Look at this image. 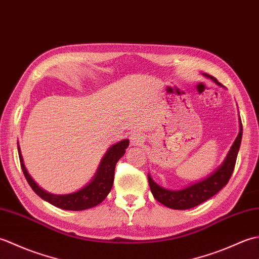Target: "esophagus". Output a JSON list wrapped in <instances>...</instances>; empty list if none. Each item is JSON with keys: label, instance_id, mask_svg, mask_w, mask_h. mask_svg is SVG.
Segmentation results:
<instances>
[{"label": "esophagus", "instance_id": "1", "mask_svg": "<svg viewBox=\"0 0 259 259\" xmlns=\"http://www.w3.org/2000/svg\"><path fill=\"white\" fill-rule=\"evenodd\" d=\"M130 141L135 146H140L145 142V137L139 133H135L130 136Z\"/></svg>", "mask_w": 259, "mask_h": 259}]
</instances>
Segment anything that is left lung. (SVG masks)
I'll use <instances>...</instances> for the list:
<instances>
[{
	"mask_svg": "<svg viewBox=\"0 0 259 259\" xmlns=\"http://www.w3.org/2000/svg\"><path fill=\"white\" fill-rule=\"evenodd\" d=\"M208 78H210L213 82H216L218 85H222L221 82H218L216 78L211 75L205 74ZM241 137H243V124L240 121V131L236 138L234 145L230 148L228 155L225 159L223 164L216 171L211 174L209 177L198 183L186 187L180 190H168L157 185L152 180L150 175H148V181L153 197L168 208L178 209V210H185V209L194 208L200 205L203 201L208 200L217 194L219 190H222L225 186L228 184V181L232 177L233 171L235 169L236 159L240 148Z\"/></svg>",
	"mask_w": 259,
	"mask_h": 259,
	"instance_id": "obj_1",
	"label": "left lung"
}]
</instances>
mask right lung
I'll use <instances>...</instances> for the list:
<instances>
[{"label": "right lung", "mask_w": 259, "mask_h": 259, "mask_svg": "<svg viewBox=\"0 0 259 259\" xmlns=\"http://www.w3.org/2000/svg\"><path fill=\"white\" fill-rule=\"evenodd\" d=\"M129 146V140L125 139L113 145L109 148L106 155L101 160L100 167L95 176V178L89 185H87L79 191L73 192L69 195H52L38 187L35 181L31 178V176L27 174V170L23 163L20 147L18 145L19 158L21 162L22 171L24 174V177L27 183L31 186V188L35 194L41 197L43 200L50 202L51 205L58 208L65 209V210H84L95 207L104 200V198L108 196L112 188L113 179H114V169L119 159L124 155L126 147Z\"/></svg>", "instance_id": "obj_1"}]
</instances>
